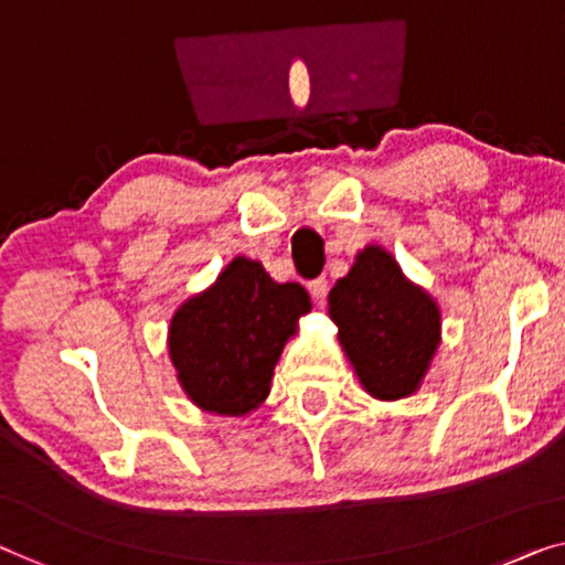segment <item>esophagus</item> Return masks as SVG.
I'll list each match as a JSON object with an SVG mask.
<instances>
[{
    "label": "esophagus",
    "mask_w": 565,
    "mask_h": 565,
    "mask_svg": "<svg viewBox=\"0 0 565 565\" xmlns=\"http://www.w3.org/2000/svg\"><path fill=\"white\" fill-rule=\"evenodd\" d=\"M307 289H309V294H311V299L322 301V299L327 297V279H324V276H319V279L307 284Z\"/></svg>",
    "instance_id": "obj_1"
}]
</instances>
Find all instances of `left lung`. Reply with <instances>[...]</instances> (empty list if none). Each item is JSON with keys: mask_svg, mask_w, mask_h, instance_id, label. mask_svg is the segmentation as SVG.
I'll list each match as a JSON object with an SVG mask.
<instances>
[{"mask_svg": "<svg viewBox=\"0 0 565 565\" xmlns=\"http://www.w3.org/2000/svg\"><path fill=\"white\" fill-rule=\"evenodd\" d=\"M327 299L363 388L381 401L416 393L439 348L441 311L406 279L398 260L381 246H365Z\"/></svg>", "mask_w": 565, "mask_h": 565, "instance_id": "left-lung-1", "label": "left lung"}]
</instances>
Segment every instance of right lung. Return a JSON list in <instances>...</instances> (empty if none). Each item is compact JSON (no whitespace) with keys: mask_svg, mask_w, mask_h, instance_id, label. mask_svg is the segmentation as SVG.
Instances as JSON below:
<instances>
[{"mask_svg":"<svg viewBox=\"0 0 565 565\" xmlns=\"http://www.w3.org/2000/svg\"><path fill=\"white\" fill-rule=\"evenodd\" d=\"M309 309L305 286L276 284L258 260L235 256L172 317L167 342L182 391L207 414L256 411L271 391L286 340Z\"/></svg>","mask_w":565,"mask_h":565,"instance_id":"add662e5","label":"right lung"}]
</instances>
